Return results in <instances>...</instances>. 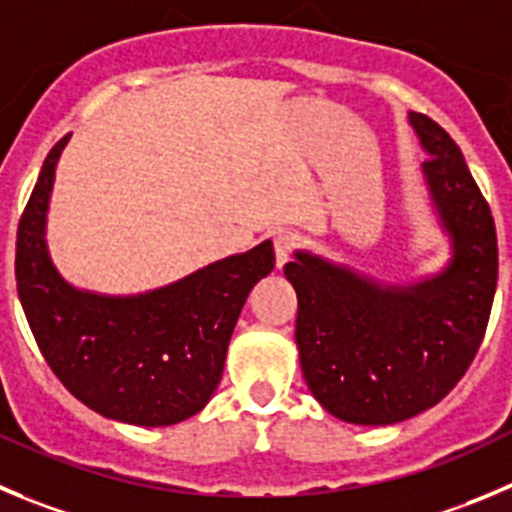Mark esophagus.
<instances>
[{
    "instance_id": "obj_1",
    "label": "esophagus",
    "mask_w": 512,
    "mask_h": 512,
    "mask_svg": "<svg viewBox=\"0 0 512 512\" xmlns=\"http://www.w3.org/2000/svg\"><path fill=\"white\" fill-rule=\"evenodd\" d=\"M272 245H275V262H278V267H283L295 252V247H298V234L278 232L272 237Z\"/></svg>"
}]
</instances>
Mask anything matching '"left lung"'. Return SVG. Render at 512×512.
<instances>
[{
  "label": "left lung",
  "mask_w": 512,
  "mask_h": 512,
  "mask_svg": "<svg viewBox=\"0 0 512 512\" xmlns=\"http://www.w3.org/2000/svg\"><path fill=\"white\" fill-rule=\"evenodd\" d=\"M409 123L427 151L422 171L452 240L450 265L414 285L374 283L310 252L285 265L308 389L351 424L401 422L450 394L485 338L498 285L493 214L460 146L424 113Z\"/></svg>",
  "instance_id": "1"
}]
</instances>
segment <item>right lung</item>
I'll use <instances>...</instances> for the list:
<instances>
[{
	"mask_svg": "<svg viewBox=\"0 0 512 512\" xmlns=\"http://www.w3.org/2000/svg\"><path fill=\"white\" fill-rule=\"evenodd\" d=\"M65 143L68 136L47 154L19 219V303L47 366L75 399L118 422L169 427L212 399L242 305L275 267L272 242L143 295L111 298L73 288L45 245L47 204Z\"/></svg>",
	"mask_w": 512,
	"mask_h": 512,
	"instance_id": "obj_1",
	"label": "right lung"
}]
</instances>
